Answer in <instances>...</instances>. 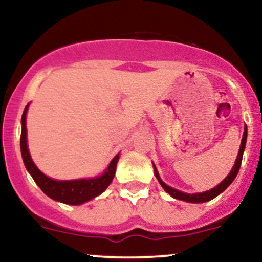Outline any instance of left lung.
I'll return each instance as SVG.
<instances>
[{"instance_id": "obj_1", "label": "left lung", "mask_w": 262, "mask_h": 262, "mask_svg": "<svg viewBox=\"0 0 262 262\" xmlns=\"http://www.w3.org/2000/svg\"><path fill=\"white\" fill-rule=\"evenodd\" d=\"M246 138H248V128H246V125H245V127H244V134H243V139H242V144H240V149H239V152H237L236 160H235V164H234L233 169H231V171L229 172V175L225 177L223 181L219 183V185L215 186L214 188L209 189V191L200 192V193H185V192L179 191V189L170 187V186H167L166 183H165L160 179V175H159L158 170H156V166H155L154 164H152V166H154V173H155L156 179H158V181L161 185V187L164 188L165 191H166L171 197L176 198V200L185 201V202H189V203L208 202V201L213 200V198H215V197L218 196V194H221L222 192L225 191V189L228 188V186H229L230 183L234 181V179H235V177H236L237 172H239L240 165H242L243 154H244L245 145H246Z\"/></svg>"}]
</instances>
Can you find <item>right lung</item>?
Instances as JSON below:
<instances>
[{"instance_id":"obj_1","label":"right lung","mask_w":262,"mask_h":262,"mask_svg":"<svg viewBox=\"0 0 262 262\" xmlns=\"http://www.w3.org/2000/svg\"><path fill=\"white\" fill-rule=\"evenodd\" d=\"M29 103L27 104L22 114V133H20V152L22 159L25 162L27 171L31 173L35 183L40 187L41 191L54 201L58 202L71 204V206H79L89 201L93 200L95 197L100 196L102 192H104L110 183L112 182L114 173H116L117 162L119 160V154H117L110 162L108 167L101 176L92 177V179H79V180H54L44 175L38 169L31 158L27 144V127L26 118L27 111H28Z\"/></svg>"}]
</instances>
